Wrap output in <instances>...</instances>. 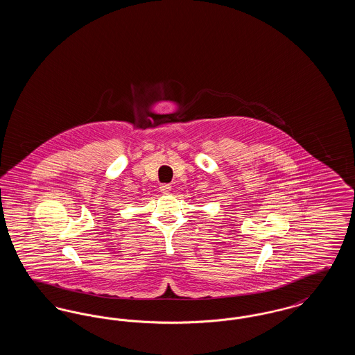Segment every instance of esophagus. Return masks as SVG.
<instances>
[{
  "instance_id": "1",
  "label": "esophagus",
  "mask_w": 355,
  "mask_h": 355,
  "mask_svg": "<svg viewBox=\"0 0 355 355\" xmlns=\"http://www.w3.org/2000/svg\"><path fill=\"white\" fill-rule=\"evenodd\" d=\"M159 190H161V193L168 194L170 190H171V186L169 184H162V185L159 186Z\"/></svg>"
}]
</instances>
